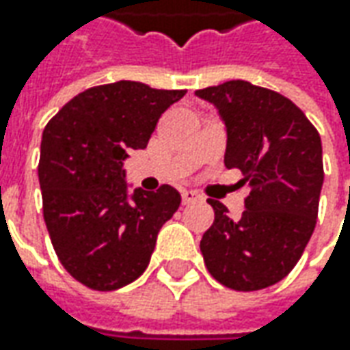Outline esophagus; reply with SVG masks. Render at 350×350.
Listing matches in <instances>:
<instances>
[{"label": "esophagus", "instance_id": "1", "mask_svg": "<svg viewBox=\"0 0 350 350\" xmlns=\"http://www.w3.org/2000/svg\"><path fill=\"white\" fill-rule=\"evenodd\" d=\"M181 198H183V204H191V202H195V200H200V195L195 193V191L185 189V191H181Z\"/></svg>", "mask_w": 350, "mask_h": 350}]
</instances>
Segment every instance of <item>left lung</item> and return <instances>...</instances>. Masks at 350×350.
<instances>
[{
	"label": "left lung",
	"mask_w": 350,
	"mask_h": 350,
	"mask_svg": "<svg viewBox=\"0 0 350 350\" xmlns=\"http://www.w3.org/2000/svg\"><path fill=\"white\" fill-rule=\"evenodd\" d=\"M196 95L216 105L226 124V167L239 169L241 183L251 185L235 220L208 198L214 224L200 239L204 265L232 290L273 286L294 269L316 228L323 185L319 132L284 95L243 79Z\"/></svg>",
	"instance_id": "left-lung-1"
}]
</instances>
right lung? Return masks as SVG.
<instances>
[{"label": "right lung", "mask_w": 350, "mask_h": 350, "mask_svg": "<svg viewBox=\"0 0 350 350\" xmlns=\"http://www.w3.org/2000/svg\"><path fill=\"white\" fill-rule=\"evenodd\" d=\"M185 89L116 81L85 89L42 132L38 181L50 241L64 269L91 290L122 288L146 271L157 232L181 204L161 185L128 198L124 159L144 150Z\"/></svg>", "instance_id": "obj_1"}]
</instances>
